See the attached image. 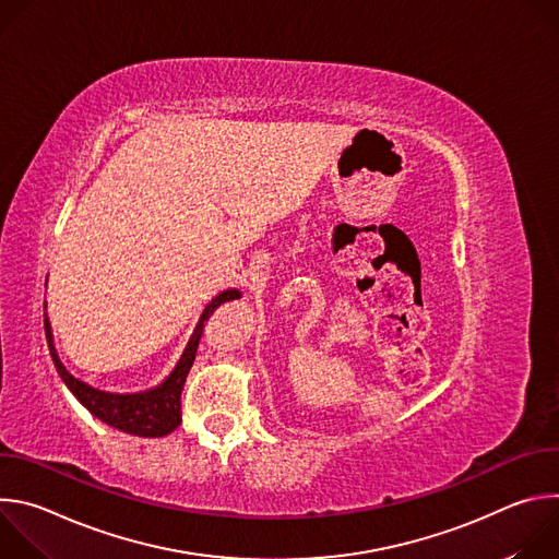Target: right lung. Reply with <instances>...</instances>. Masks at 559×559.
I'll return each mask as SVG.
<instances>
[{
  "label": "right lung",
  "instance_id": "add662e5",
  "mask_svg": "<svg viewBox=\"0 0 559 559\" xmlns=\"http://www.w3.org/2000/svg\"><path fill=\"white\" fill-rule=\"evenodd\" d=\"M241 294L236 289H227L223 294H218L203 311L201 321L181 356V360L177 362L175 371L168 376V380H164L158 386L143 391V393H108V391H99L93 389L91 384L82 382L79 378L70 376L66 371V367L59 362L55 347H52V334H50V323L48 318H44V328H46V341H48V349L52 356V362L61 376V380L66 382V386L74 393V397L82 403L93 416H97L102 423L132 433V436H141V438H162L173 433L179 425H181V391L186 384V378L190 373V367L194 362L201 336H203V328L205 321L212 316V311L227 302L234 300ZM46 316V313H44Z\"/></svg>",
  "mask_w": 559,
  "mask_h": 559
}]
</instances>
